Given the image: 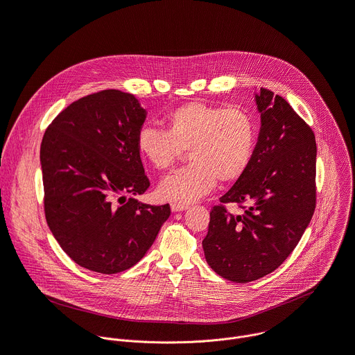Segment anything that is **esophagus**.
Instances as JSON below:
<instances>
[{
	"label": "esophagus",
	"mask_w": 355,
	"mask_h": 355,
	"mask_svg": "<svg viewBox=\"0 0 355 355\" xmlns=\"http://www.w3.org/2000/svg\"><path fill=\"white\" fill-rule=\"evenodd\" d=\"M188 209V205L185 204H178V202H174V204H171V211L173 212H181V211H187Z\"/></svg>",
	"instance_id": "obj_1"
}]
</instances>
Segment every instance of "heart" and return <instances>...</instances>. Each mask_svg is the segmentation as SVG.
<instances>
[{"label":"heart","instance_id":"1","mask_svg":"<svg viewBox=\"0 0 355 355\" xmlns=\"http://www.w3.org/2000/svg\"><path fill=\"white\" fill-rule=\"evenodd\" d=\"M166 128H141L136 144L140 156L156 170L170 168L188 150L192 162L159 185L162 198L178 204L187 205L209 193L218 180L237 181L254 155L257 125L241 107L192 101L167 114Z\"/></svg>","mask_w":355,"mask_h":355}]
</instances>
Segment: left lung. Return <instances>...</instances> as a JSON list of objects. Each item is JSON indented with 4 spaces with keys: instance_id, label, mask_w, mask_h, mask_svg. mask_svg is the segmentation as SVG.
Here are the masks:
<instances>
[{
    "instance_id": "left-lung-1",
    "label": "left lung",
    "mask_w": 355,
    "mask_h": 355,
    "mask_svg": "<svg viewBox=\"0 0 355 355\" xmlns=\"http://www.w3.org/2000/svg\"><path fill=\"white\" fill-rule=\"evenodd\" d=\"M261 128L245 173L211 211L202 240L207 263L247 284L275 271L293 251L316 208V140L311 126L272 91L256 94ZM236 203L244 216H232Z\"/></svg>"
}]
</instances>
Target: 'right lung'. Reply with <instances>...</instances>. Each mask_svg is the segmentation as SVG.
I'll return each instance as SVG.
<instances>
[{"instance_id":"right-lung-1","label":"right lung","mask_w":355,"mask_h":355,"mask_svg":"<svg viewBox=\"0 0 355 355\" xmlns=\"http://www.w3.org/2000/svg\"><path fill=\"white\" fill-rule=\"evenodd\" d=\"M144 119L135 95L104 89L70 104L43 135L46 222L66 254L89 271L133 267L171 214L168 204L125 196L150 187L136 144Z\"/></svg>"}]
</instances>
